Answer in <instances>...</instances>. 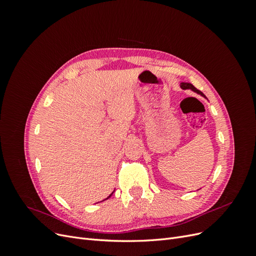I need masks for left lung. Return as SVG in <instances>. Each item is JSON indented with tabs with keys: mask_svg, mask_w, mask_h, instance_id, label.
Instances as JSON below:
<instances>
[{
	"mask_svg": "<svg viewBox=\"0 0 256 256\" xmlns=\"http://www.w3.org/2000/svg\"><path fill=\"white\" fill-rule=\"evenodd\" d=\"M180 88H182V90H193L194 92H196V94H198V95H200L202 97L206 98V96L203 94L202 92L198 90V88H196L193 86V85H192L191 83H189V82H182V83H180ZM206 99H207V98H206Z\"/></svg>",
	"mask_w": 256,
	"mask_h": 256,
	"instance_id": "obj_1",
	"label": "left lung"
}]
</instances>
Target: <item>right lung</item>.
<instances>
[{
    "instance_id": "add662e5",
    "label": "right lung",
    "mask_w": 256,
    "mask_h": 256,
    "mask_svg": "<svg viewBox=\"0 0 256 256\" xmlns=\"http://www.w3.org/2000/svg\"><path fill=\"white\" fill-rule=\"evenodd\" d=\"M113 192H114V191H113ZM113 192H112V193H111V194H110V196H108V198H106V200H108V198H110V196H112V194H113Z\"/></svg>"
}]
</instances>
